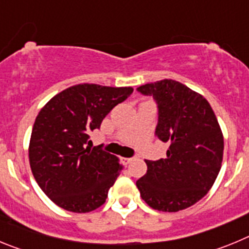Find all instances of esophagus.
<instances>
[{
  "instance_id": "obj_1",
  "label": "esophagus",
  "mask_w": 249,
  "mask_h": 249,
  "mask_svg": "<svg viewBox=\"0 0 249 249\" xmlns=\"http://www.w3.org/2000/svg\"><path fill=\"white\" fill-rule=\"evenodd\" d=\"M132 160H133V158H127V157H123V158H122V163H123V164H128L129 162H132Z\"/></svg>"
}]
</instances>
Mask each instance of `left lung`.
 <instances>
[{
	"label": "left lung",
	"instance_id": "1",
	"mask_svg": "<svg viewBox=\"0 0 249 249\" xmlns=\"http://www.w3.org/2000/svg\"><path fill=\"white\" fill-rule=\"evenodd\" d=\"M158 105L156 135L168 142L167 157L146 160L147 172L136 184L153 210L177 212L193 206L212 188L223 160L221 126L208 101L175 80L138 87Z\"/></svg>",
	"mask_w": 249,
	"mask_h": 249
}]
</instances>
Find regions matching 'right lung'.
<instances>
[{
    "mask_svg": "<svg viewBox=\"0 0 249 249\" xmlns=\"http://www.w3.org/2000/svg\"><path fill=\"white\" fill-rule=\"evenodd\" d=\"M132 87L78 83L43 106L31 133L28 157L35 179L51 201L66 211L87 213L106 202L122 166L98 147H85Z\"/></svg>",
    "mask_w": 249,
    "mask_h": 249,
    "instance_id": "right-lung-1",
    "label": "right lung"
}]
</instances>
